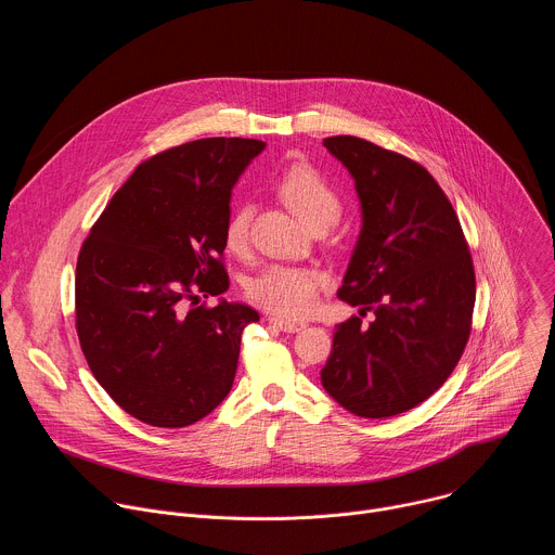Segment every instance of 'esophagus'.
<instances>
[{
  "mask_svg": "<svg viewBox=\"0 0 555 555\" xmlns=\"http://www.w3.org/2000/svg\"><path fill=\"white\" fill-rule=\"evenodd\" d=\"M268 321H270L274 327H279L281 332H287V334H294V332H300V330H305V323L287 321V319H281V315H270Z\"/></svg>",
  "mask_w": 555,
  "mask_h": 555,
  "instance_id": "esophagus-1",
  "label": "esophagus"
}]
</instances>
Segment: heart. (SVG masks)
<instances>
[{
    "label": "heart",
    "mask_w": 555,
    "mask_h": 555,
    "mask_svg": "<svg viewBox=\"0 0 555 555\" xmlns=\"http://www.w3.org/2000/svg\"><path fill=\"white\" fill-rule=\"evenodd\" d=\"M281 199L309 225L330 228L340 219L343 202L332 184L307 165L289 167L276 182ZM253 221V204L244 202L234 206L225 221V246L230 250H244L248 244ZM327 285V276L315 268L300 266H268L248 285V296L283 319H300L307 315L319 292Z\"/></svg>",
    "instance_id": "1"
}]
</instances>
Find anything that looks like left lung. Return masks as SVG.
Wrapping results in <instances>:
<instances>
[{
  "label": "left lung",
  "instance_id": "left-lung-1",
  "mask_svg": "<svg viewBox=\"0 0 555 555\" xmlns=\"http://www.w3.org/2000/svg\"><path fill=\"white\" fill-rule=\"evenodd\" d=\"M356 182L362 228L338 298L373 311L334 334L321 382L349 413L382 420L428 400L469 338L477 298L472 257L452 204L409 157L356 135L325 138Z\"/></svg>",
  "mask_w": 555,
  "mask_h": 555
}]
</instances>
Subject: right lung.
Instances as JSON below:
<instances>
[{
	"mask_svg": "<svg viewBox=\"0 0 555 555\" xmlns=\"http://www.w3.org/2000/svg\"><path fill=\"white\" fill-rule=\"evenodd\" d=\"M266 149L250 138H202L149 157L94 223L76 263V332L109 398L157 428H184L232 388L242 334L259 313L193 289H228L232 186Z\"/></svg>",
	"mask_w": 555,
	"mask_h": 555,
	"instance_id": "add662e5",
	"label": "right lung"
}]
</instances>
